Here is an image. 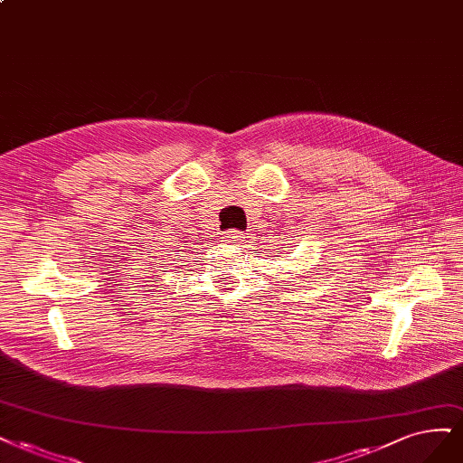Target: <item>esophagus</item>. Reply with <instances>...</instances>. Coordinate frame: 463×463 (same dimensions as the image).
Here are the masks:
<instances>
[{
	"instance_id": "obj_1",
	"label": "esophagus",
	"mask_w": 463,
	"mask_h": 463,
	"mask_svg": "<svg viewBox=\"0 0 463 463\" xmlns=\"http://www.w3.org/2000/svg\"><path fill=\"white\" fill-rule=\"evenodd\" d=\"M224 239L226 243H230L232 247H241L243 243H245V235L241 233V232H237V230H230V232H226L224 233Z\"/></svg>"
}]
</instances>
